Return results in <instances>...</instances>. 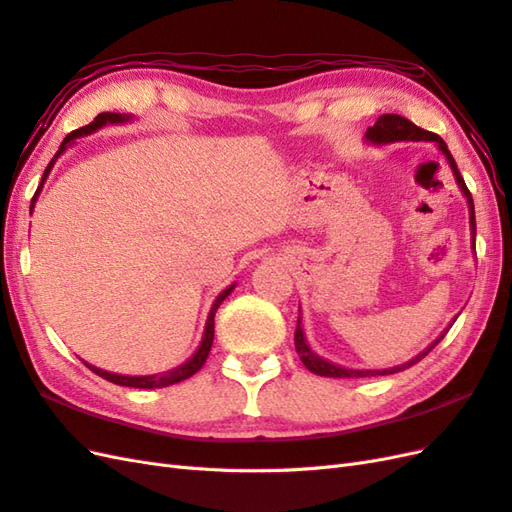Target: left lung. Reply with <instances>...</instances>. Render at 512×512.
<instances>
[{
  "label": "left lung",
  "mask_w": 512,
  "mask_h": 512,
  "mask_svg": "<svg viewBox=\"0 0 512 512\" xmlns=\"http://www.w3.org/2000/svg\"><path fill=\"white\" fill-rule=\"evenodd\" d=\"M368 144H374V147H383V144H393V142H432L435 147L445 155V160H448L452 173H454V179L458 183V188H461L463 196L467 199V209H469V233H471V248L476 251V212H474V199H471V192L467 190L465 186V179L461 177V173H458V166L454 162L452 153L448 151V144H445L437 134H430V131L426 129H419L417 125H413L409 119H404V116H398V114H383L378 116V121L368 127V131H365V138H363ZM454 322V320H452ZM452 326V324H450ZM448 326V329H450ZM448 329H445L435 342H432L426 350L419 352L417 357H413L411 361L406 363H400V365H393V368H385V370H352V368H344V365H337L333 361H326L322 359L320 355H316V352L311 350V346L307 344V337H305V331H303V318H300V311H298V324H296V333H294V344H296V352L300 361L305 363V368L313 374L318 376H329V378H363V376H387V374H396L400 370H406L411 368L413 363L422 361L428 352L435 348L441 339L445 337V333H448Z\"/></svg>",
  "instance_id": "obj_1"
}]
</instances>
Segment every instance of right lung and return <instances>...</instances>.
I'll return each mask as SVG.
<instances>
[{"label":"right lung","mask_w":512,"mask_h":512,"mask_svg":"<svg viewBox=\"0 0 512 512\" xmlns=\"http://www.w3.org/2000/svg\"><path fill=\"white\" fill-rule=\"evenodd\" d=\"M131 121H134V116H131V114L103 112V114H99L97 119H95L93 123H90V125H84V127H80V129L71 131V134L62 140L58 153L54 155V160H51V162L47 164V168H45L43 179H41V186H38V190H36V194H34V199H32V205H30V214L34 212V205H36V201H38V194H41L43 183L47 181V177H49V173H51V168H54L58 157H60L64 151H67V149L71 147V144H75L77 138L88 136V134H95V131H99L101 127H106V125H123V123H131ZM233 290H235V283H231V285L227 287V290H222V292L216 296L212 309H209V313H207V322H205V329H203V337H201L199 348L194 350V355H192L186 363L177 365V368H173V370L162 372V374L129 376V374H114V372H108V370H101V368H97V365H90V363H86V361H84V363H86L88 368L93 370L97 376L106 378V381H110V383H114V385H121V387L160 389V387H168V385H175V383L186 381V378H190L192 374H196V372H199V370L203 368V363H205V359H207V355H209V350H212V344H214V316H216L218 307L222 305V300H225Z\"/></svg>","instance_id":"1"}]
</instances>
